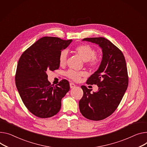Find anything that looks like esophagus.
<instances>
[{"instance_id": "esophagus-1", "label": "esophagus", "mask_w": 147, "mask_h": 147, "mask_svg": "<svg viewBox=\"0 0 147 147\" xmlns=\"http://www.w3.org/2000/svg\"><path fill=\"white\" fill-rule=\"evenodd\" d=\"M75 86H76V85H75L74 83H72V82H71V83H70V88H74Z\"/></svg>"}]
</instances>
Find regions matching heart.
<instances>
[{"mask_svg": "<svg viewBox=\"0 0 147 147\" xmlns=\"http://www.w3.org/2000/svg\"><path fill=\"white\" fill-rule=\"evenodd\" d=\"M75 52L84 61L89 67L93 69H97L101 63V59L96 56V51L91 46L88 44L79 45L75 48ZM67 52L62 51L59 56V63L61 66H65L67 63ZM67 77L74 81H79L83 76L87 75L85 71L78 72L74 70H69L66 73Z\"/></svg>", "mask_w": 147, "mask_h": 147, "instance_id": "b5f03b06", "label": "heart"}]
</instances>
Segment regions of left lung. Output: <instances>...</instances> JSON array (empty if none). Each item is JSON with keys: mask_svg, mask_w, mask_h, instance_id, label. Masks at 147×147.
Wrapping results in <instances>:
<instances>
[{"mask_svg": "<svg viewBox=\"0 0 147 147\" xmlns=\"http://www.w3.org/2000/svg\"><path fill=\"white\" fill-rule=\"evenodd\" d=\"M83 40L99 45L102 48V60L98 69L86 81L88 85H96L98 91L81 86L84 91L79 102L80 112L86 118L102 120L114 112L125 94L128 85V75L125 57L121 51L104 38H84Z\"/></svg>", "mask_w": 147, "mask_h": 147, "instance_id": "obj_1", "label": "left lung"}]
</instances>
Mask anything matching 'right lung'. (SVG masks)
Wrapping results in <instances>:
<instances>
[{
	"label": "right lung",
	"instance_id": "right-lung-1",
	"mask_svg": "<svg viewBox=\"0 0 147 147\" xmlns=\"http://www.w3.org/2000/svg\"><path fill=\"white\" fill-rule=\"evenodd\" d=\"M72 41L57 37L39 39L22 54L18 61L15 84L27 109L34 115L47 118L55 115L61 107V100L70 89L63 80L54 86L47 72L59 69V56Z\"/></svg>",
	"mask_w": 147,
	"mask_h": 147
}]
</instances>
